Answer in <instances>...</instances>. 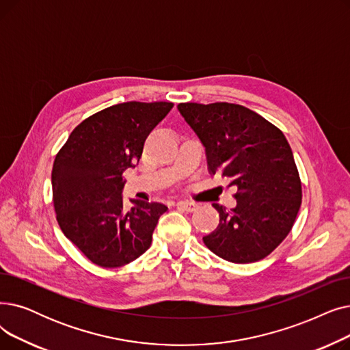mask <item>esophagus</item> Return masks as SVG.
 <instances>
[{
	"mask_svg": "<svg viewBox=\"0 0 350 350\" xmlns=\"http://www.w3.org/2000/svg\"><path fill=\"white\" fill-rule=\"evenodd\" d=\"M176 206L179 209L187 211V212H192L198 208V205L195 202H191V201H179V202H176Z\"/></svg>",
	"mask_w": 350,
	"mask_h": 350,
	"instance_id": "obj_1",
	"label": "esophagus"
}]
</instances>
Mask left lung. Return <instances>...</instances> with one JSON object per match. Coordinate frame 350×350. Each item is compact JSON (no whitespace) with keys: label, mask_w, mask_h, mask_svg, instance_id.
<instances>
[{"label":"left lung","mask_w":350,"mask_h":350,"mask_svg":"<svg viewBox=\"0 0 350 350\" xmlns=\"http://www.w3.org/2000/svg\"><path fill=\"white\" fill-rule=\"evenodd\" d=\"M178 109L204 144L209 172L238 188L234 209L212 205L219 225L204 243L234 263L266 258L288 237L302 204L301 178L285 135L238 104L184 103Z\"/></svg>","instance_id":"1"}]
</instances>
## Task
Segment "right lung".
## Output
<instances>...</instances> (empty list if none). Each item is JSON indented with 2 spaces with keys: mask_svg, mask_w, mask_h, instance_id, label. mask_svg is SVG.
<instances>
[{
  "mask_svg": "<svg viewBox=\"0 0 350 350\" xmlns=\"http://www.w3.org/2000/svg\"><path fill=\"white\" fill-rule=\"evenodd\" d=\"M172 103H122L99 111L71 132L53 166L57 221L79 251L101 268H120L151 246L158 202L131 199L124 209V172L139 162L146 137Z\"/></svg>",
  "mask_w": 350,
  "mask_h": 350,
  "instance_id": "obj_1",
  "label": "right lung"
}]
</instances>
